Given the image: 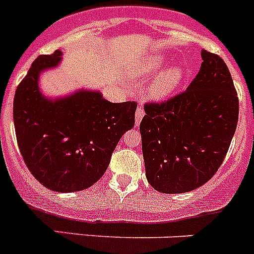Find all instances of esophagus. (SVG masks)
<instances>
[{
	"instance_id": "1",
	"label": "esophagus",
	"mask_w": 254,
	"mask_h": 254,
	"mask_svg": "<svg viewBox=\"0 0 254 254\" xmlns=\"http://www.w3.org/2000/svg\"><path fill=\"white\" fill-rule=\"evenodd\" d=\"M143 116H145V111H143V109L141 108V107H138V108H137V111H136V115H134V120H136V126L139 125V122L142 121Z\"/></svg>"
}]
</instances>
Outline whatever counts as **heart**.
Returning a JSON list of instances; mask_svg holds the SVG:
<instances>
[{"mask_svg": "<svg viewBox=\"0 0 254 254\" xmlns=\"http://www.w3.org/2000/svg\"><path fill=\"white\" fill-rule=\"evenodd\" d=\"M165 65H166V58L164 55H153L141 64L138 68V75L142 78H148L152 74L161 70ZM184 78H185V71L181 66L166 69L152 79L147 89L148 97L155 101L169 98L183 84Z\"/></svg>", "mask_w": 254, "mask_h": 254, "instance_id": "obj_1", "label": "heart"}]
</instances>
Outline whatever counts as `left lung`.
Segmentation results:
<instances>
[{
	"label": "left lung",
	"instance_id": "8db88e82",
	"mask_svg": "<svg viewBox=\"0 0 254 254\" xmlns=\"http://www.w3.org/2000/svg\"><path fill=\"white\" fill-rule=\"evenodd\" d=\"M201 66L188 89L148 103L139 123L146 178L153 189L181 194L210 180L228 152L239 102L220 57L201 50Z\"/></svg>",
	"mask_w": 254,
	"mask_h": 254
}]
</instances>
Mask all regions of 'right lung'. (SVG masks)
<instances>
[{"label": "right lung", "instance_id": "right-lung-1", "mask_svg": "<svg viewBox=\"0 0 254 254\" xmlns=\"http://www.w3.org/2000/svg\"><path fill=\"white\" fill-rule=\"evenodd\" d=\"M63 53L34 60L13 99L18 148L30 173L57 192L88 189L106 173L121 137L133 128L134 102L112 103L99 90L81 89L50 98L40 75L58 68Z\"/></svg>", "mask_w": 254, "mask_h": 254}]
</instances>
